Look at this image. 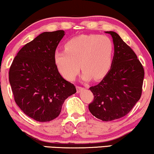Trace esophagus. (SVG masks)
<instances>
[{"label":"esophagus","mask_w":154,"mask_h":154,"mask_svg":"<svg viewBox=\"0 0 154 154\" xmlns=\"http://www.w3.org/2000/svg\"><path fill=\"white\" fill-rule=\"evenodd\" d=\"M76 90H77V93H80L82 90H84V88H82V87H81V86H77Z\"/></svg>","instance_id":"1"}]
</instances>
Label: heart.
Listing matches in <instances>:
<instances>
[{
	"label": "heart",
	"instance_id": "1",
	"mask_svg": "<svg viewBox=\"0 0 154 154\" xmlns=\"http://www.w3.org/2000/svg\"><path fill=\"white\" fill-rule=\"evenodd\" d=\"M113 46L105 35H82L66 42L64 50H55L53 59L60 73L69 81H73L80 70L82 79L103 78L112 64Z\"/></svg>",
	"mask_w": 154,
	"mask_h": 154
}]
</instances>
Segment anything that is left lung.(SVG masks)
Listing matches in <instances>:
<instances>
[{"label": "left lung", "mask_w": 154, "mask_h": 154, "mask_svg": "<svg viewBox=\"0 0 154 154\" xmlns=\"http://www.w3.org/2000/svg\"><path fill=\"white\" fill-rule=\"evenodd\" d=\"M106 33L112 37L114 56L106 76L90 88L94 100L89 104V110L95 117L110 122L124 117L139 101L144 72L134 51L117 33Z\"/></svg>", "instance_id": "8db88e82"}]
</instances>
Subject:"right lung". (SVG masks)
Wrapping results in <instances>:
<instances>
[{"instance_id": "add662e5", "label": "right lung", "mask_w": 154, "mask_h": 154, "mask_svg": "<svg viewBox=\"0 0 154 154\" xmlns=\"http://www.w3.org/2000/svg\"><path fill=\"white\" fill-rule=\"evenodd\" d=\"M64 30L44 32L18 52L9 72L14 101L26 115L37 122L57 117L75 87L60 74L53 53Z\"/></svg>"}]
</instances>
